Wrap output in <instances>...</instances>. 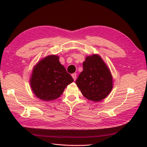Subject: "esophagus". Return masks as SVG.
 <instances>
[{
	"label": "esophagus",
	"mask_w": 147,
	"mask_h": 147,
	"mask_svg": "<svg viewBox=\"0 0 147 147\" xmlns=\"http://www.w3.org/2000/svg\"><path fill=\"white\" fill-rule=\"evenodd\" d=\"M72 78H74V81H75V80H76V78H77V74H75V73L72 74Z\"/></svg>",
	"instance_id": "1"
}]
</instances>
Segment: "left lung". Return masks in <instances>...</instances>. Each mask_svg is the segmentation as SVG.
<instances>
[{
	"instance_id": "1",
	"label": "left lung",
	"mask_w": 147,
	"mask_h": 147,
	"mask_svg": "<svg viewBox=\"0 0 147 147\" xmlns=\"http://www.w3.org/2000/svg\"><path fill=\"white\" fill-rule=\"evenodd\" d=\"M83 70L75 83L86 99L99 102L105 99L113 88V80L109 67L97 55L86 57Z\"/></svg>"
}]
</instances>
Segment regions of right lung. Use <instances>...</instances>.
Returning <instances> with one entry per match:
<instances>
[{"instance_id": "obj_1", "label": "right lung", "mask_w": 147, "mask_h": 147, "mask_svg": "<svg viewBox=\"0 0 147 147\" xmlns=\"http://www.w3.org/2000/svg\"><path fill=\"white\" fill-rule=\"evenodd\" d=\"M59 59L56 55L48 56L33 69L30 78V86L34 94L43 100L58 98L67 86L74 82Z\"/></svg>"}]
</instances>
